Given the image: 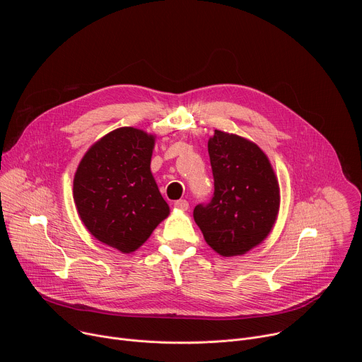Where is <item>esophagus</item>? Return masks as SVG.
Segmentation results:
<instances>
[{
	"mask_svg": "<svg viewBox=\"0 0 362 362\" xmlns=\"http://www.w3.org/2000/svg\"><path fill=\"white\" fill-rule=\"evenodd\" d=\"M173 204H175L176 209H180V211H187V208H189V203L185 199H179Z\"/></svg>",
	"mask_w": 362,
	"mask_h": 362,
	"instance_id": "obj_1",
	"label": "esophagus"
}]
</instances>
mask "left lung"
<instances>
[{
  "mask_svg": "<svg viewBox=\"0 0 362 362\" xmlns=\"http://www.w3.org/2000/svg\"><path fill=\"white\" fill-rule=\"evenodd\" d=\"M215 192L193 218L204 240L222 256L243 255L271 232L279 186L265 153L255 143L215 130L208 143Z\"/></svg>",
  "mask_w": 362,
  "mask_h": 362,
  "instance_id": "obj_1",
  "label": "left lung"
}]
</instances>
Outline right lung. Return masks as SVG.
Masks as SVG:
<instances>
[{
    "mask_svg": "<svg viewBox=\"0 0 362 362\" xmlns=\"http://www.w3.org/2000/svg\"><path fill=\"white\" fill-rule=\"evenodd\" d=\"M154 137L122 127L84 154L74 176V202L88 232L124 253L136 250L168 215L150 172Z\"/></svg>",
    "mask_w": 362,
    "mask_h": 362,
    "instance_id": "add662e5",
    "label": "right lung"
}]
</instances>
